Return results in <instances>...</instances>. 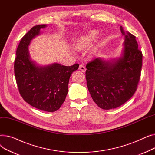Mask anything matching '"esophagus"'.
<instances>
[{"instance_id": "1", "label": "esophagus", "mask_w": 155, "mask_h": 155, "mask_svg": "<svg viewBox=\"0 0 155 155\" xmlns=\"http://www.w3.org/2000/svg\"><path fill=\"white\" fill-rule=\"evenodd\" d=\"M79 70L80 71H82V72H85L86 71V68H85L84 65H83V64H80V66H79Z\"/></svg>"}]
</instances>
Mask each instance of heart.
<instances>
[{
  "label": "heart",
  "mask_w": 155,
  "mask_h": 155,
  "mask_svg": "<svg viewBox=\"0 0 155 155\" xmlns=\"http://www.w3.org/2000/svg\"><path fill=\"white\" fill-rule=\"evenodd\" d=\"M98 35V32L96 30H92L88 33L78 38L75 43V47L78 50L82 51L90 48L95 38Z\"/></svg>",
  "instance_id": "heart-1"
}]
</instances>
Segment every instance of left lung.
<instances>
[{
  "instance_id": "8db88e82",
  "label": "left lung",
  "mask_w": 155,
  "mask_h": 155,
  "mask_svg": "<svg viewBox=\"0 0 155 155\" xmlns=\"http://www.w3.org/2000/svg\"><path fill=\"white\" fill-rule=\"evenodd\" d=\"M124 35L123 54L113 61L97 58L88 62L85 77L88 91L100 108H117L132 97L140 79L143 54L136 36L120 26Z\"/></svg>"
}]
</instances>
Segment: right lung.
<instances>
[{
    "label": "right lung",
    "instance_id": "1",
    "mask_svg": "<svg viewBox=\"0 0 155 155\" xmlns=\"http://www.w3.org/2000/svg\"><path fill=\"white\" fill-rule=\"evenodd\" d=\"M46 26L32 27L22 38L16 51L14 74L22 99L32 107L50 112L58 110L64 102L70 77L79 64L67 67L53 63L40 67L31 60L28 46Z\"/></svg>",
    "mask_w": 155,
    "mask_h": 155
}]
</instances>
